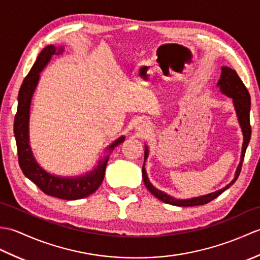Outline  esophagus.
<instances>
[{"instance_id":"34e87169","label":"esophagus","mask_w":260,"mask_h":260,"mask_svg":"<svg viewBox=\"0 0 260 260\" xmlns=\"http://www.w3.org/2000/svg\"><path fill=\"white\" fill-rule=\"evenodd\" d=\"M141 132H144V131H147L148 129V126L146 123H142L141 125H139V127H137Z\"/></svg>"}]
</instances>
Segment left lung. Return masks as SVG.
Listing matches in <instances>:
<instances>
[{
  "instance_id": "1",
  "label": "left lung",
  "mask_w": 260,
  "mask_h": 260,
  "mask_svg": "<svg viewBox=\"0 0 260 260\" xmlns=\"http://www.w3.org/2000/svg\"><path fill=\"white\" fill-rule=\"evenodd\" d=\"M222 73L220 76V79L218 81V87L220 88V91L228 97L233 98V102L235 105V109L237 116H238V120L241 127L242 134H244V143H242V151H241V157H240V163L237 168L235 179L230 182L228 185H225L223 189L210 193L207 196L198 197V198H192V199H186V200H180V199H175L171 196H168L167 193L163 191L157 190L155 186L150 182L147 178L146 171L144 165L142 168V174H143V181H144V184L147 187V190L150 191L154 197H156L158 200H161L168 204H172V206H178V207H194V206H202V204H206L210 201H212L213 199L219 197L221 193L227 190L229 186L233 185L236 180L238 179L241 171V165L244 162L246 148L249 144L250 136H251V126H250V119H249V113H250V95L248 92L246 86L244 82L239 78L238 74L236 73V70L231 69L229 67H222L221 68ZM148 155V148L145 146V155H144V161L147 158Z\"/></svg>"
}]
</instances>
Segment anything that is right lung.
Returning a JSON list of instances; mask_svg holds the SVG:
<instances>
[{"label":"right lung","mask_w":260,"mask_h":260,"mask_svg":"<svg viewBox=\"0 0 260 260\" xmlns=\"http://www.w3.org/2000/svg\"><path fill=\"white\" fill-rule=\"evenodd\" d=\"M62 51L63 48H59L57 51L54 46H47L39 54L30 73L24 78L18 96V110L14 117V136L18 147L20 168L26 178L48 196L63 200H78L90 196L101 186L109 156L107 155L101 159L97 167L89 173L76 178H61L48 173L37 163L29 144L30 105L33 92L40 78V73L50 61L53 54H60ZM124 140V136L119 137L107 147V150L112 152L114 147L119 145Z\"/></svg>","instance_id":"right-lung-1"}]
</instances>
